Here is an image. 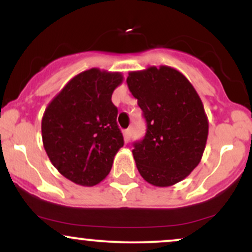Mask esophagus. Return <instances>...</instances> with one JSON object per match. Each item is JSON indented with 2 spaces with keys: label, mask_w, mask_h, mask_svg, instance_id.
Instances as JSON below:
<instances>
[{
  "label": "esophagus",
  "mask_w": 252,
  "mask_h": 252,
  "mask_svg": "<svg viewBox=\"0 0 252 252\" xmlns=\"http://www.w3.org/2000/svg\"><path fill=\"white\" fill-rule=\"evenodd\" d=\"M130 137H131V129L124 130V141H126V142H129Z\"/></svg>",
  "instance_id": "1"
}]
</instances>
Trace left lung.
Returning a JSON list of instances; mask_svg holds the SVG:
<instances>
[{
  "mask_svg": "<svg viewBox=\"0 0 252 252\" xmlns=\"http://www.w3.org/2000/svg\"><path fill=\"white\" fill-rule=\"evenodd\" d=\"M126 83L147 121L146 136L132 149L136 167L153 186H173L201 161L209 136L204 104L189 80L170 66L129 72Z\"/></svg>",
  "mask_w": 252,
  "mask_h": 252,
  "instance_id": "1",
  "label": "left lung"
}]
</instances>
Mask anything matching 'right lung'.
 <instances>
[{
    "label": "right lung",
    "instance_id": "1",
    "mask_svg": "<svg viewBox=\"0 0 252 252\" xmlns=\"http://www.w3.org/2000/svg\"><path fill=\"white\" fill-rule=\"evenodd\" d=\"M123 83L121 72L90 68L74 76L43 112V148L63 176L91 187L106 178L115 155L123 147L114 90Z\"/></svg>",
    "mask_w": 252,
    "mask_h": 252
}]
</instances>
